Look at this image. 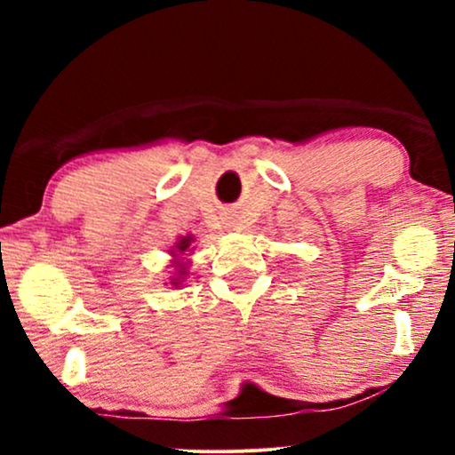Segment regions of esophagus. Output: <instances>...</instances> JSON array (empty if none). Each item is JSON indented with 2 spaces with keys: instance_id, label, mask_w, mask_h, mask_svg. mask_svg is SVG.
<instances>
[{
  "instance_id": "esophagus-1",
  "label": "esophagus",
  "mask_w": 455,
  "mask_h": 455,
  "mask_svg": "<svg viewBox=\"0 0 455 455\" xmlns=\"http://www.w3.org/2000/svg\"><path fill=\"white\" fill-rule=\"evenodd\" d=\"M228 227H231V228H242V227H237V222H235V220H228Z\"/></svg>"
}]
</instances>
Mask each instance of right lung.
I'll return each mask as SVG.
<instances>
[{
  "label": "right lung",
  "mask_w": 455,
  "mask_h": 455,
  "mask_svg": "<svg viewBox=\"0 0 455 455\" xmlns=\"http://www.w3.org/2000/svg\"><path fill=\"white\" fill-rule=\"evenodd\" d=\"M192 242H195V237H192V235H188V237H180L177 239V243L173 245V250H171V257L175 259V275L171 278V284L173 286H180L181 282H184V275L188 274L186 263L181 260V257H184L186 252H192L190 250Z\"/></svg>",
  "instance_id": "obj_1"
}]
</instances>
